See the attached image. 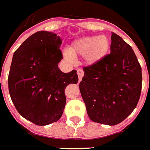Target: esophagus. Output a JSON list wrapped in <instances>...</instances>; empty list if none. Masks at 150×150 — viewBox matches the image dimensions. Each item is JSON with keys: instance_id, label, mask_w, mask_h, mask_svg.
Segmentation results:
<instances>
[{"instance_id": "esophagus-1", "label": "esophagus", "mask_w": 150, "mask_h": 150, "mask_svg": "<svg viewBox=\"0 0 150 150\" xmlns=\"http://www.w3.org/2000/svg\"><path fill=\"white\" fill-rule=\"evenodd\" d=\"M77 75H78V78H79V81L81 80V78L84 76V71L81 69H77Z\"/></svg>"}]
</instances>
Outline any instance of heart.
<instances>
[{"label": "heart", "instance_id": "1", "mask_svg": "<svg viewBox=\"0 0 150 150\" xmlns=\"http://www.w3.org/2000/svg\"><path fill=\"white\" fill-rule=\"evenodd\" d=\"M110 47L111 41L106 35L85 36L75 39L64 56L68 59H72L73 56H85L87 62L91 64L103 60Z\"/></svg>", "mask_w": 150, "mask_h": 150}]
</instances>
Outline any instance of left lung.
<instances>
[{"instance_id": "obj_1", "label": "left lung", "mask_w": 150, "mask_h": 150, "mask_svg": "<svg viewBox=\"0 0 150 150\" xmlns=\"http://www.w3.org/2000/svg\"><path fill=\"white\" fill-rule=\"evenodd\" d=\"M111 53L83 68L79 84L87 114L95 123L115 125L133 111L141 96V67L132 47L115 33Z\"/></svg>"}]
</instances>
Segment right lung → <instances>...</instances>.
I'll list each match as a JSON object with an SVG mask.
<instances>
[{
    "label": "right lung",
    "mask_w": 150,
    "mask_h": 150,
    "mask_svg": "<svg viewBox=\"0 0 150 150\" xmlns=\"http://www.w3.org/2000/svg\"><path fill=\"white\" fill-rule=\"evenodd\" d=\"M60 36L38 31L14 52L8 85L10 97L22 117L43 126L59 120L66 103L64 90L77 84V71L61 72Z\"/></svg>",
    "instance_id": "add662e5"
}]
</instances>
